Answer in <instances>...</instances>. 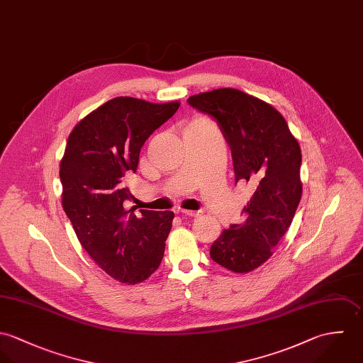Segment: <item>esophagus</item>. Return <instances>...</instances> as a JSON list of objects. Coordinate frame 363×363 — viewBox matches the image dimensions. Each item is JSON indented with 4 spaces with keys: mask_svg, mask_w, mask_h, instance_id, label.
Segmentation results:
<instances>
[{
    "mask_svg": "<svg viewBox=\"0 0 363 363\" xmlns=\"http://www.w3.org/2000/svg\"><path fill=\"white\" fill-rule=\"evenodd\" d=\"M182 215H186V216H191V218H198L202 215V211H179Z\"/></svg>",
    "mask_w": 363,
    "mask_h": 363,
    "instance_id": "esophagus-1",
    "label": "esophagus"
}]
</instances>
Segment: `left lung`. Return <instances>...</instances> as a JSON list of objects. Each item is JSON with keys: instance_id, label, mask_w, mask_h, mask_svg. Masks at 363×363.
<instances>
[{"instance_id": "left-lung-1", "label": "left lung", "mask_w": 363, "mask_h": 363, "mask_svg": "<svg viewBox=\"0 0 363 363\" xmlns=\"http://www.w3.org/2000/svg\"><path fill=\"white\" fill-rule=\"evenodd\" d=\"M212 116L231 150L237 182H251L245 220L230 224L211 247V258L237 274L262 265L285 235L301 198V151L285 118L267 102L234 88L188 98Z\"/></svg>"}]
</instances>
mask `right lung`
Instances as JSON below:
<instances>
[{
  "instance_id": "right-lung-1",
  "label": "right lung",
  "mask_w": 363,
  "mask_h": 363,
  "mask_svg": "<svg viewBox=\"0 0 363 363\" xmlns=\"http://www.w3.org/2000/svg\"><path fill=\"white\" fill-rule=\"evenodd\" d=\"M179 108L113 98L86 115L69 136L60 162L63 209L88 255L113 279L136 285L160 267L172 212L128 211L125 186L145 140Z\"/></svg>"
}]
</instances>
